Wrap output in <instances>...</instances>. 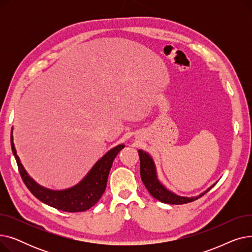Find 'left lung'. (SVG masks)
<instances>
[{
	"label": "left lung",
	"instance_id": "8db88e82",
	"mask_svg": "<svg viewBox=\"0 0 252 252\" xmlns=\"http://www.w3.org/2000/svg\"><path fill=\"white\" fill-rule=\"evenodd\" d=\"M138 153L140 156V174L142 182L144 183L145 187L147 188L149 193L155 198V199L159 200L163 203L185 204L188 202H192L203 196L205 193H207L217 184L215 183L214 185H211L208 189H206L204 192L200 193L198 196H180L167 189L161 183V181L158 179L156 164L152 156L148 152L142 149H139Z\"/></svg>",
	"mask_w": 252,
	"mask_h": 252
}]
</instances>
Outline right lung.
<instances>
[{
    "mask_svg": "<svg viewBox=\"0 0 252 252\" xmlns=\"http://www.w3.org/2000/svg\"><path fill=\"white\" fill-rule=\"evenodd\" d=\"M124 147L125 144H119L105 153L90 169L86 177L74 186L63 190H52L37 184L26 171L17 155L15 145L13 142V131H11L12 152L14 154L25 186L39 201L59 210L66 211V213L85 211L99 201L106 189V184H107L114 158Z\"/></svg>",
    "mask_w": 252,
    "mask_h": 252,
    "instance_id": "right-lung-1",
    "label": "right lung"
}]
</instances>
